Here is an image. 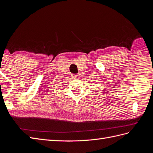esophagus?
Here are the masks:
<instances>
[{
  "label": "esophagus",
  "mask_w": 153,
  "mask_h": 153,
  "mask_svg": "<svg viewBox=\"0 0 153 153\" xmlns=\"http://www.w3.org/2000/svg\"><path fill=\"white\" fill-rule=\"evenodd\" d=\"M73 78H75V79H76V80H78V79H79V78H80V75H77V74H76V75H73Z\"/></svg>",
  "instance_id": "1"
}]
</instances>
